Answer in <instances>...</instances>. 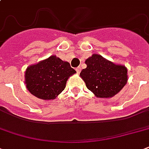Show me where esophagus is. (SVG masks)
<instances>
[{"mask_svg": "<svg viewBox=\"0 0 149 149\" xmlns=\"http://www.w3.org/2000/svg\"><path fill=\"white\" fill-rule=\"evenodd\" d=\"M76 70H77V73H79L80 71H81V68H80V66H79V67H77V69H76Z\"/></svg>", "mask_w": 149, "mask_h": 149, "instance_id": "34e87169", "label": "esophagus"}]
</instances>
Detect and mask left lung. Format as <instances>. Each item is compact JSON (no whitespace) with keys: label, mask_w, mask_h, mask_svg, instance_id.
<instances>
[{"label":"left lung","mask_w":149,"mask_h":149,"mask_svg":"<svg viewBox=\"0 0 149 149\" xmlns=\"http://www.w3.org/2000/svg\"><path fill=\"white\" fill-rule=\"evenodd\" d=\"M86 68L80 72L86 87L97 97H111L120 92L127 81V69L115 65L101 56L93 54L85 62Z\"/></svg>","instance_id":"1"}]
</instances>
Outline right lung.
Returning <instances> with one entry per match:
<instances>
[{"label": "right lung", "instance_id": "obj_1", "mask_svg": "<svg viewBox=\"0 0 149 149\" xmlns=\"http://www.w3.org/2000/svg\"><path fill=\"white\" fill-rule=\"evenodd\" d=\"M76 70L56 56L27 68L26 87L31 94L42 100H52L64 91L68 77Z\"/></svg>", "mask_w": 149, "mask_h": 149}]
</instances>
